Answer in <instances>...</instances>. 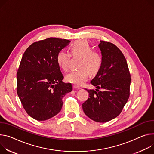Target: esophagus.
Listing matches in <instances>:
<instances>
[{"instance_id":"obj_1","label":"esophagus","mask_w":154,"mask_h":154,"mask_svg":"<svg viewBox=\"0 0 154 154\" xmlns=\"http://www.w3.org/2000/svg\"><path fill=\"white\" fill-rule=\"evenodd\" d=\"M73 88H74V89H75V90H79L80 88L79 87H77V86H76V85H74V86H73Z\"/></svg>"}]
</instances>
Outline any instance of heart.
Wrapping results in <instances>:
<instances>
[{
    "label": "heart",
    "mask_w": 154,
    "mask_h": 154,
    "mask_svg": "<svg viewBox=\"0 0 154 154\" xmlns=\"http://www.w3.org/2000/svg\"><path fill=\"white\" fill-rule=\"evenodd\" d=\"M71 53L73 56L82 58L79 68L68 74L66 79L68 82L76 85H82L88 79L89 74L96 75L101 67L103 58L100 53L92 50V47L86 40H78L71 45ZM70 54L64 51H60L57 57V61L61 69L66 71L68 69V62Z\"/></svg>",
    "instance_id": "obj_1"
}]
</instances>
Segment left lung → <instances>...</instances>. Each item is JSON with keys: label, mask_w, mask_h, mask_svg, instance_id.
I'll return each instance as SVG.
<instances>
[{"label": "left lung", "mask_w": 154, "mask_h": 154, "mask_svg": "<svg viewBox=\"0 0 154 154\" xmlns=\"http://www.w3.org/2000/svg\"><path fill=\"white\" fill-rule=\"evenodd\" d=\"M100 42L102 65L90 82L96 89H86L90 97L82 104V109L91 120L104 123L121 113L130 96L131 77L127 60L120 49L110 42Z\"/></svg>", "instance_id": "left-lung-1"}]
</instances>
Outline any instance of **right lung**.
<instances>
[{"label":"right lung","mask_w":154,"mask_h":154,"mask_svg":"<svg viewBox=\"0 0 154 154\" xmlns=\"http://www.w3.org/2000/svg\"><path fill=\"white\" fill-rule=\"evenodd\" d=\"M70 40L48 38L31 44L24 53L17 74V93L26 112L44 121L61 110L63 98L72 90L64 78L57 61L58 53Z\"/></svg>","instance_id":"obj_1"}]
</instances>
